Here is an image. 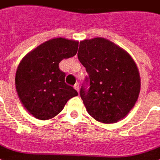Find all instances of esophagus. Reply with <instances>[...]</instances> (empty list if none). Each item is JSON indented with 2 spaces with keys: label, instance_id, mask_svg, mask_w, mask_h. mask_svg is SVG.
<instances>
[{
  "label": "esophagus",
  "instance_id": "esophagus-1",
  "mask_svg": "<svg viewBox=\"0 0 160 160\" xmlns=\"http://www.w3.org/2000/svg\"><path fill=\"white\" fill-rule=\"evenodd\" d=\"M74 88L76 89L78 92L79 91V83H78V82H77V83L74 85Z\"/></svg>",
  "mask_w": 160,
  "mask_h": 160
}]
</instances>
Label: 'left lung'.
Listing matches in <instances>:
<instances>
[{
	"label": "left lung",
	"instance_id": "left-lung-1",
	"mask_svg": "<svg viewBox=\"0 0 160 160\" xmlns=\"http://www.w3.org/2000/svg\"><path fill=\"white\" fill-rule=\"evenodd\" d=\"M78 58L88 72L80 89L88 112L104 123L122 119L140 91L139 73L132 58L102 38L80 42Z\"/></svg>",
	"mask_w": 160,
	"mask_h": 160
}]
</instances>
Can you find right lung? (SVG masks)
Wrapping results in <instances>:
<instances>
[{"instance_id":"1","label":"right lung","mask_w":160,"mask_h":160,"mask_svg":"<svg viewBox=\"0 0 160 160\" xmlns=\"http://www.w3.org/2000/svg\"><path fill=\"white\" fill-rule=\"evenodd\" d=\"M78 42L52 39L29 52L20 62L16 88L26 109L38 119L52 118L78 92L65 82L59 63L77 54Z\"/></svg>"}]
</instances>
